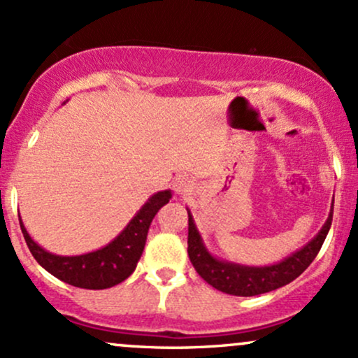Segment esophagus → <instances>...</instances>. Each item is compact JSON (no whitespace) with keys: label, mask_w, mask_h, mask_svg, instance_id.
<instances>
[{"label":"esophagus","mask_w":358,"mask_h":358,"mask_svg":"<svg viewBox=\"0 0 358 358\" xmlns=\"http://www.w3.org/2000/svg\"><path fill=\"white\" fill-rule=\"evenodd\" d=\"M173 187H175V192L178 193V195H187L188 192H192L193 182L190 178H188L187 175H183V176H180V178H176Z\"/></svg>","instance_id":"esophagus-1"}]
</instances>
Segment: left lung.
Segmentation results:
<instances>
[{
  "instance_id": "1",
  "label": "left lung",
  "mask_w": 358,
  "mask_h": 358,
  "mask_svg": "<svg viewBox=\"0 0 358 358\" xmlns=\"http://www.w3.org/2000/svg\"><path fill=\"white\" fill-rule=\"evenodd\" d=\"M331 219H334V208L315 239H311L305 248L291 254L285 261L273 266H264V268H250V266L213 257L205 248L188 210V257L196 273L222 293L234 294V296H256V294L269 293L278 287L289 285L313 262L327 239V234L331 227Z\"/></svg>"
}]
</instances>
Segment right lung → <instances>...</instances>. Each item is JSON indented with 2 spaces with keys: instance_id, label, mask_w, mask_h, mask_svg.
<instances>
[{
  "instance_id": "right-lung-1",
  "label": "right lung",
  "mask_w": 358,
  "mask_h": 358,
  "mask_svg": "<svg viewBox=\"0 0 358 358\" xmlns=\"http://www.w3.org/2000/svg\"><path fill=\"white\" fill-rule=\"evenodd\" d=\"M170 190L155 193L116 239L109 242L106 248L82 254V256H57V254L47 252L31 239L22 219H20V227H22L31 256L43 269L72 286L84 287V289H106V287H113L122 282L136 269L139 257L145 249L151 220L163 205L170 202Z\"/></svg>"
}]
</instances>
